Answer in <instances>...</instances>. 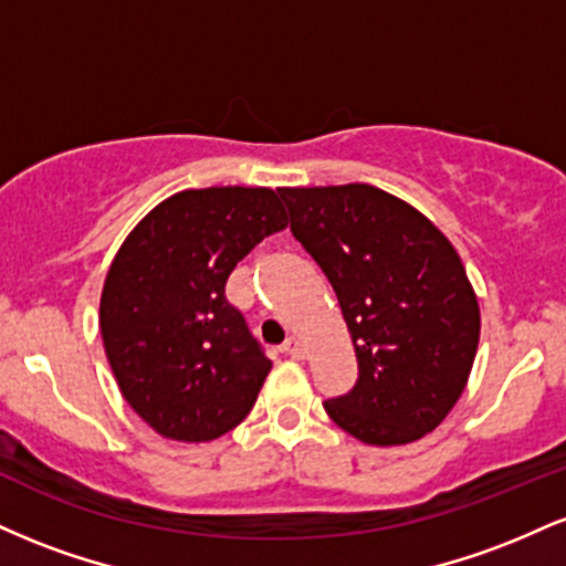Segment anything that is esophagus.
<instances>
[{"label": "esophagus", "instance_id": "1", "mask_svg": "<svg viewBox=\"0 0 566 566\" xmlns=\"http://www.w3.org/2000/svg\"><path fill=\"white\" fill-rule=\"evenodd\" d=\"M284 354H290L292 359H305V346L301 337H287L284 340Z\"/></svg>", "mask_w": 566, "mask_h": 566}]
</instances>
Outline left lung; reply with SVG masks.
Listing matches in <instances>:
<instances>
[{
    "mask_svg": "<svg viewBox=\"0 0 566 566\" xmlns=\"http://www.w3.org/2000/svg\"><path fill=\"white\" fill-rule=\"evenodd\" d=\"M292 233L333 284L359 378L324 401L373 447L423 439L458 405L479 348V301L450 239L378 186L279 188Z\"/></svg>",
    "mask_w": 566,
    "mask_h": 566,
    "instance_id": "8db88e82",
    "label": "left lung"
}]
</instances>
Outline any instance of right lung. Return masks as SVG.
I'll list each match as a JSON object with an SVG mask.
<instances>
[{"instance_id": "obj_1", "label": "right lung", "mask_w": 566, "mask_h": 566, "mask_svg": "<svg viewBox=\"0 0 566 566\" xmlns=\"http://www.w3.org/2000/svg\"><path fill=\"white\" fill-rule=\"evenodd\" d=\"M287 223L274 188H186L122 242L101 292L103 348L127 405L159 437L199 444L250 415L271 361L226 282Z\"/></svg>"}]
</instances>
